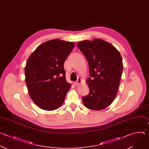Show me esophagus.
<instances>
[{
  "mask_svg": "<svg viewBox=\"0 0 149 149\" xmlns=\"http://www.w3.org/2000/svg\"><path fill=\"white\" fill-rule=\"evenodd\" d=\"M81 82H82V79H81V78H78V79H77V81L75 82V85H79V84H80Z\"/></svg>",
  "mask_w": 149,
  "mask_h": 149,
  "instance_id": "34e87169",
  "label": "esophagus"
}]
</instances>
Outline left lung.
<instances>
[{
    "mask_svg": "<svg viewBox=\"0 0 149 149\" xmlns=\"http://www.w3.org/2000/svg\"><path fill=\"white\" fill-rule=\"evenodd\" d=\"M77 45L88 62L91 76L86 81L89 93L82 97V102L91 110L104 109L117 95L123 67L121 55L112 44L101 38L84 40Z\"/></svg>",
    "mask_w": 149,
    "mask_h": 149,
    "instance_id": "1",
    "label": "left lung"
}]
</instances>
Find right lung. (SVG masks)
Wrapping results in <instances>:
<instances>
[{
  "instance_id": "1",
  "label": "right lung",
  "mask_w": 149,
  "mask_h": 149,
  "mask_svg": "<svg viewBox=\"0 0 149 149\" xmlns=\"http://www.w3.org/2000/svg\"><path fill=\"white\" fill-rule=\"evenodd\" d=\"M75 46L60 39L38 45L29 57L24 69L26 83L34 103L45 111H54L64 103L71 85L66 81L64 62Z\"/></svg>"
}]
</instances>
